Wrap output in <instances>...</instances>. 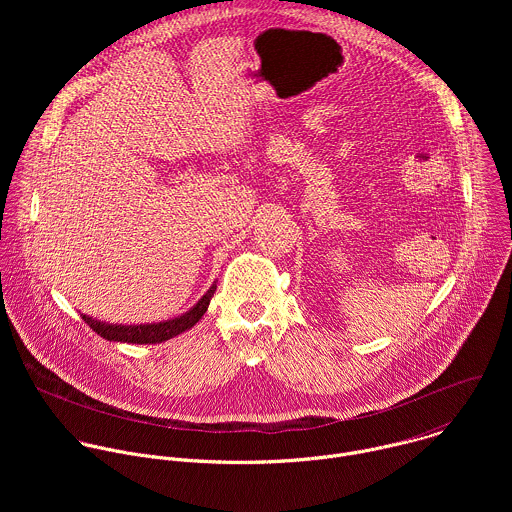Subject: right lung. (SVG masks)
<instances>
[{
    "label": "right lung",
    "instance_id": "obj_1",
    "mask_svg": "<svg viewBox=\"0 0 512 512\" xmlns=\"http://www.w3.org/2000/svg\"><path fill=\"white\" fill-rule=\"evenodd\" d=\"M216 291V281L208 287L206 294L182 316L164 320V322H152V324H131V326H123V324H109V322H101L95 320L87 314H81L83 320L105 340L109 342H127V344H158L164 340H170L186 330H190L208 310V304Z\"/></svg>",
    "mask_w": 512,
    "mask_h": 512
}]
</instances>
